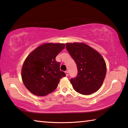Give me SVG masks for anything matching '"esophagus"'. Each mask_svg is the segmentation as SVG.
Segmentation results:
<instances>
[{"instance_id": "esophagus-1", "label": "esophagus", "mask_w": 128, "mask_h": 128, "mask_svg": "<svg viewBox=\"0 0 128 128\" xmlns=\"http://www.w3.org/2000/svg\"><path fill=\"white\" fill-rule=\"evenodd\" d=\"M66 76H68L69 73H68V71H66Z\"/></svg>"}]
</instances>
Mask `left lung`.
<instances>
[{"mask_svg": "<svg viewBox=\"0 0 128 128\" xmlns=\"http://www.w3.org/2000/svg\"><path fill=\"white\" fill-rule=\"evenodd\" d=\"M66 48L77 66V76L70 79L74 90L83 95H90L98 91L107 70L103 58L83 43H66Z\"/></svg>", "mask_w": 128, "mask_h": 128, "instance_id": "1", "label": "left lung"}]
</instances>
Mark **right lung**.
<instances>
[{
  "label": "right lung",
  "mask_w": 128,
  "mask_h": 128,
  "mask_svg": "<svg viewBox=\"0 0 128 128\" xmlns=\"http://www.w3.org/2000/svg\"><path fill=\"white\" fill-rule=\"evenodd\" d=\"M64 43H45L32 51L24 62L21 76L28 90L38 96L53 92L60 78L66 76L56 61L58 54L64 48Z\"/></svg>",
  "instance_id": "right-lung-1"
}]
</instances>
